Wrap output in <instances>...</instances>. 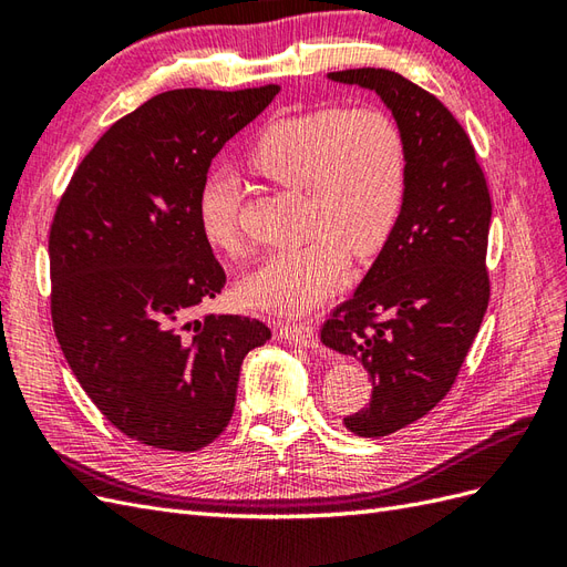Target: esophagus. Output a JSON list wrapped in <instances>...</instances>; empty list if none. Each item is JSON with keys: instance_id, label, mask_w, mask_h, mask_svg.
I'll list each match as a JSON object with an SVG mask.
<instances>
[{"instance_id": "obj_1", "label": "esophagus", "mask_w": 567, "mask_h": 567, "mask_svg": "<svg viewBox=\"0 0 567 567\" xmlns=\"http://www.w3.org/2000/svg\"><path fill=\"white\" fill-rule=\"evenodd\" d=\"M279 338H284L290 346H302V348H317V329L310 321H296V323H279L277 326Z\"/></svg>"}]
</instances>
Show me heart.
<instances>
[{"label":"heart","instance_id":"heart-1","mask_svg":"<svg viewBox=\"0 0 567 567\" xmlns=\"http://www.w3.org/2000/svg\"><path fill=\"white\" fill-rule=\"evenodd\" d=\"M257 175L305 196L302 231L310 241L269 255L241 284L262 310L300 315L329 298L352 257L381 252L402 217L409 156L400 125L373 106L319 109L274 120L248 148ZM241 182L215 169L198 192V225L208 244L244 257L238 225Z\"/></svg>","mask_w":567,"mask_h":567}]
</instances>
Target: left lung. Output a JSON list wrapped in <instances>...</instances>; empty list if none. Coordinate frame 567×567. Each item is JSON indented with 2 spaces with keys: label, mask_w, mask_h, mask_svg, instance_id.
I'll return each mask as SVG.
<instances>
[{
  "label": "left lung",
  "mask_w": 567,
  "mask_h": 567,
  "mask_svg": "<svg viewBox=\"0 0 567 567\" xmlns=\"http://www.w3.org/2000/svg\"><path fill=\"white\" fill-rule=\"evenodd\" d=\"M331 80L373 90L404 134L409 186L381 255L321 326V342L369 371V404L342 419L383 437L425 416L456 381L489 302V188L466 130L400 73L352 68Z\"/></svg>",
  "instance_id": "obj_1"
}]
</instances>
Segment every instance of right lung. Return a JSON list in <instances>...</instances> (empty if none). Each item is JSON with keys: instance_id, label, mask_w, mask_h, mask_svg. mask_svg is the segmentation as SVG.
<instances>
[{"instance_id": "obj_1", "label": "right lung", "mask_w": 567, "mask_h": 567, "mask_svg": "<svg viewBox=\"0 0 567 567\" xmlns=\"http://www.w3.org/2000/svg\"><path fill=\"white\" fill-rule=\"evenodd\" d=\"M279 84L169 90L120 117L82 158L49 229L51 323L65 362L120 433L196 452L231 421L260 319L203 315L227 274L198 225L213 158Z\"/></svg>"}]
</instances>
